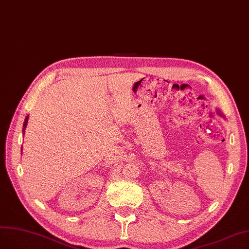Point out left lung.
<instances>
[{
  "label": "left lung",
  "instance_id": "obj_1",
  "mask_svg": "<svg viewBox=\"0 0 249 249\" xmlns=\"http://www.w3.org/2000/svg\"><path fill=\"white\" fill-rule=\"evenodd\" d=\"M216 111H217V114H218L219 116H221L222 118H224V119H226V117H224V115H222V114H221V111H220V110H219L218 108H216Z\"/></svg>",
  "mask_w": 249,
  "mask_h": 249
}]
</instances>
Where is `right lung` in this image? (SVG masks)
I'll return each instance as SVG.
<instances>
[{
	"label": "right lung",
	"mask_w": 249,
	"mask_h": 249,
	"mask_svg": "<svg viewBox=\"0 0 249 249\" xmlns=\"http://www.w3.org/2000/svg\"><path fill=\"white\" fill-rule=\"evenodd\" d=\"M28 120H29V115L26 117L25 122H23V125H22V134H25V129H26L27 125H28ZM21 151H22V148H21Z\"/></svg>",
	"instance_id": "right-lung-1"
}]
</instances>
